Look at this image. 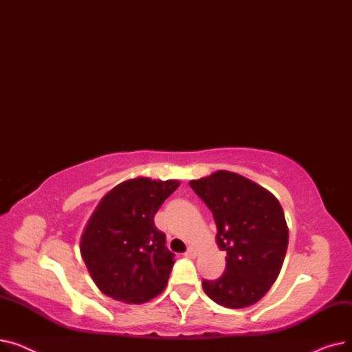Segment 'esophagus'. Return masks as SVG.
I'll return each mask as SVG.
<instances>
[{
    "mask_svg": "<svg viewBox=\"0 0 352 352\" xmlns=\"http://www.w3.org/2000/svg\"><path fill=\"white\" fill-rule=\"evenodd\" d=\"M197 254H198V251L194 248V247H191L186 254H184V255H186L187 258H195L197 256Z\"/></svg>",
    "mask_w": 352,
    "mask_h": 352,
    "instance_id": "esophagus-1",
    "label": "esophagus"
}]
</instances>
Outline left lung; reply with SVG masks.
<instances>
[{"instance_id": "8db88e82", "label": "left lung", "mask_w": 352, "mask_h": 352, "mask_svg": "<svg viewBox=\"0 0 352 352\" xmlns=\"http://www.w3.org/2000/svg\"><path fill=\"white\" fill-rule=\"evenodd\" d=\"M190 186L211 210L217 244L227 252L226 272L202 281V288L227 308L260 301L278 278L288 247L280 201L256 182L223 170L192 179Z\"/></svg>"}]
</instances>
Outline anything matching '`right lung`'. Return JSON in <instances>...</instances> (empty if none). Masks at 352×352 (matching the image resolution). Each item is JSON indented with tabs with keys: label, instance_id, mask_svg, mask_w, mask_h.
Returning <instances> with one entry per match:
<instances>
[{
	"label": "right lung",
	"instance_id": "right-lung-1",
	"mask_svg": "<svg viewBox=\"0 0 352 352\" xmlns=\"http://www.w3.org/2000/svg\"><path fill=\"white\" fill-rule=\"evenodd\" d=\"M177 179L138 177L114 187L84 228L80 251L96 285L108 297L142 304L168 283L174 254L154 217L177 188Z\"/></svg>",
	"mask_w": 352,
	"mask_h": 352
}]
</instances>
